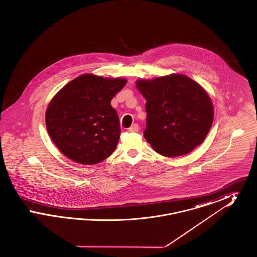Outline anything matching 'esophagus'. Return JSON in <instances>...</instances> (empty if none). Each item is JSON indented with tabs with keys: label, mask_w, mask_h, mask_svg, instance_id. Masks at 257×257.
<instances>
[{
	"label": "esophagus",
	"mask_w": 257,
	"mask_h": 257,
	"mask_svg": "<svg viewBox=\"0 0 257 257\" xmlns=\"http://www.w3.org/2000/svg\"><path fill=\"white\" fill-rule=\"evenodd\" d=\"M139 129H140L139 125H138V124H134V125H132V126L129 128V131H130V132H133V133H136V132L139 131Z\"/></svg>",
	"instance_id": "esophagus-1"
}]
</instances>
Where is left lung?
<instances>
[{
	"label": "left lung",
	"mask_w": 257,
	"mask_h": 257,
	"mask_svg": "<svg viewBox=\"0 0 257 257\" xmlns=\"http://www.w3.org/2000/svg\"><path fill=\"white\" fill-rule=\"evenodd\" d=\"M136 86L146 98L145 139L165 157L190 153L205 140L214 119L206 90L183 74L138 80Z\"/></svg>",
	"instance_id": "1"
}]
</instances>
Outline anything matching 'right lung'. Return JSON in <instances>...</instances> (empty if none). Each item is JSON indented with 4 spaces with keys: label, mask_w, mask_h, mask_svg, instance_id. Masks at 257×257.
Masks as SVG:
<instances>
[{
    "label": "right lung",
    "mask_w": 257,
    "mask_h": 257,
    "mask_svg": "<svg viewBox=\"0 0 257 257\" xmlns=\"http://www.w3.org/2000/svg\"><path fill=\"white\" fill-rule=\"evenodd\" d=\"M126 83L123 78L83 74L53 97L45 114L46 127L62 154L83 165H94L111 155L121 131L110 101Z\"/></svg>",
    "instance_id": "add662e5"
}]
</instances>
